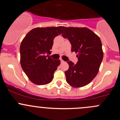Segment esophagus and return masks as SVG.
Wrapping results in <instances>:
<instances>
[{
	"label": "esophagus",
	"instance_id": "34e87169",
	"mask_svg": "<svg viewBox=\"0 0 120 120\" xmlns=\"http://www.w3.org/2000/svg\"><path fill=\"white\" fill-rule=\"evenodd\" d=\"M60 61H61V63H64V61L63 60H62V59H61V60H60Z\"/></svg>",
	"mask_w": 120,
	"mask_h": 120
}]
</instances>
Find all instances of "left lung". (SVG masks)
Instances as JSON below:
<instances>
[{"label": "left lung", "instance_id": "obj_1", "mask_svg": "<svg viewBox=\"0 0 120 120\" xmlns=\"http://www.w3.org/2000/svg\"><path fill=\"white\" fill-rule=\"evenodd\" d=\"M71 43V51L77 53L78 62L68 61L65 71L67 82L71 86L81 88L89 84L99 72L103 57L100 39L86 27H64L62 33Z\"/></svg>", "mask_w": 120, "mask_h": 120}]
</instances>
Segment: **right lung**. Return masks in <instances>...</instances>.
I'll use <instances>...</instances> for the list:
<instances>
[{
  "label": "right lung",
  "instance_id": "right-lung-1",
  "mask_svg": "<svg viewBox=\"0 0 120 120\" xmlns=\"http://www.w3.org/2000/svg\"><path fill=\"white\" fill-rule=\"evenodd\" d=\"M64 26L37 27L25 35L20 45V63L22 70L32 83L46 85L53 80V74L60 64L49 54L53 39L62 33Z\"/></svg>",
  "mask_w": 120,
  "mask_h": 120
}]
</instances>
